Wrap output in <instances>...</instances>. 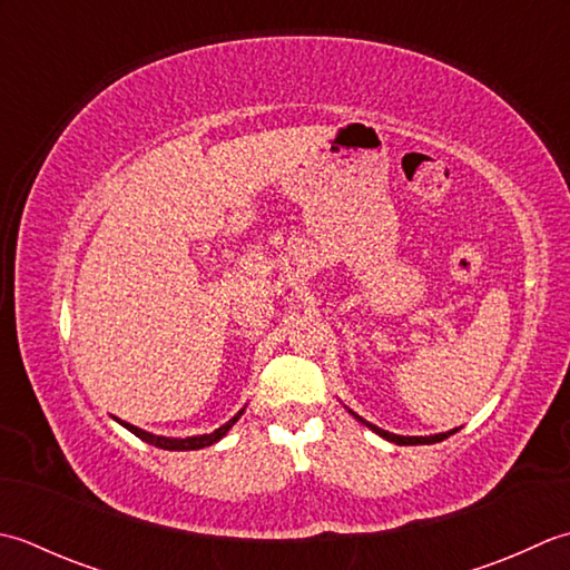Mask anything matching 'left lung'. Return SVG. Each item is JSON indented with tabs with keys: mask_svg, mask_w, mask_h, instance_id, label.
<instances>
[{
	"mask_svg": "<svg viewBox=\"0 0 570 570\" xmlns=\"http://www.w3.org/2000/svg\"><path fill=\"white\" fill-rule=\"evenodd\" d=\"M356 421H362L366 428H371V431H374L376 435H381L383 440H389V443H396V445H433V443H440V440H445V438H450L452 433H458V428L455 431H448V433H438V435H421V438H415V435H396V433H389V431H381L379 425H371V423H366L362 415H356L354 411H350Z\"/></svg>",
	"mask_w": 570,
	"mask_h": 570,
	"instance_id": "obj_1",
	"label": "left lung"
}]
</instances>
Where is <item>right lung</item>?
I'll list each match as a JSON object with an SVG mask.
<instances>
[{"label": "right lung", "mask_w": 570, "mask_h": 570, "mask_svg": "<svg viewBox=\"0 0 570 570\" xmlns=\"http://www.w3.org/2000/svg\"><path fill=\"white\" fill-rule=\"evenodd\" d=\"M240 415H243V411H238L234 417H230L228 423H224L220 428H216L214 433H206V435H191V438H165V435L147 433V431H142V428H137V425H130V423L120 421V417H115V421H118L120 425H125L127 431L135 433L139 440H145V443L155 445V448H161V450H202V448H208V445L218 443V440L224 438V435L230 431V428H234V423L238 421Z\"/></svg>", "instance_id": "1"}]
</instances>
